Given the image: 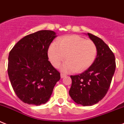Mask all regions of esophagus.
<instances>
[{
  "mask_svg": "<svg viewBox=\"0 0 124 124\" xmlns=\"http://www.w3.org/2000/svg\"><path fill=\"white\" fill-rule=\"evenodd\" d=\"M65 77H66V75L65 74V73H61V78H64Z\"/></svg>",
  "mask_w": 124,
  "mask_h": 124,
  "instance_id": "esophagus-1",
  "label": "esophagus"
}]
</instances>
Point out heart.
Segmentation results:
<instances>
[{"mask_svg":"<svg viewBox=\"0 0 124 124\" xmlns=\"http://www.w3.org/2000/svg\"><path fill=\"white\" fill-rule=\"evenodd\" d=\"M97 48L91 40L78 35L65 36L51 44L48 57L52 65L57 68L65 59L62 67L65 72H82L91 66L95 60Z\"/></svg>","mask_w":124,"mask_h":124,"instance_id":"obj_1","label":"heart"}]
</instances>
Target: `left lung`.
Here are the masks:
<instances>
[{"mask_svg": "<svg viewBox=\"0 0 124 124\" xmlns=\"http://www.w3.org/2000/svg\"><path fill=\"white\" fill-rule=\"evenodd\" d=\"M95 44L97 55L91 66L81 74L71 75L69 94L75 102L83 106L98 103L105 96L116 70L113 52L101 39L87 33Z\"/></svg>", "mask_w": 124, "mask_h": 124, "instance_id": "1", "label": "left lung"}]
</instances>
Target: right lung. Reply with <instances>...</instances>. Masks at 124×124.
Listing matches in <instances>:
<instances>
[{
	"instance_id": "obj_1",
	"label": "right lung",
	"mask_w": 124,
	"mask_h": 124,
	"mask_svg": "<svg viewBox=\"0 0 124 124\" xmlns=\"http://www.w3.org/2000/svg\"><path fill=\"white\" fill-rule=\"evenodd\" d=\"M56 37L53 31H39L23 38L10 52L8 75L15 94L24 103L45 104L61 78L47 56L49 47Z\"/></svg>"
}]
</instances>
